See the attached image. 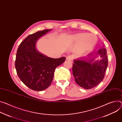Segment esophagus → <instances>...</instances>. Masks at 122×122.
Returning <instances> with one entry per match:
<instances>
[{
    "instance_id": "34e87169",
    "label": "esophagus",
    "mask_w": 122,
    "mask_h": 122,
    "mask_svg": "<svg viewBox=\"0 0 122 122\" xmlns=\"http://www.w3.org/2000/svg\"><path fill=\"white\" fill-rule=\"evenodd\" d=\"M66 59H67V60H68L71 61L73 59V57L71 56V55H68V56L67 57V58H66Z\"/></svg>"
}]
</instances>
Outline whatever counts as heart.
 Segmentation results:
<instances>
[{
    "mask_svg": "<svg viewBox=\"0 0 122 122\" xmlns=\"http://www.w3.org/2000/svg\"><path fill=\"white\" fill-rule=\"evenodd\" d=\"M74 41L79 42L77 49L80 52H84L93 47L97 42V37L92 34L79 33L72 37Z\"/></svg>",
    "mask_w": 122,
    "mask_h": 122,
    "instance_id": "heart-1",
    "label": "heart"
}]
</instances>
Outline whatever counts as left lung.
Instances as JSON below:
<instances>
[{"instance_id": "obj_1", "label": "left lung", "mask_w": 122, "mask_h": 122, "mask_svg": "<svg viewBox=\"0 0 122 122\" xmlns=\"http://www.w3.org/2000/svg\"><path fill=\"white\" fill-rule=\"evenodd\" d=\"M96 55L99 54L102 59L92 63L94 58L87 60H74L72 64V73L75 82L85 89H91L103 80L108 65L106 49H100ZM93 54H90V56Z\"/></svg>"}]
</instances>
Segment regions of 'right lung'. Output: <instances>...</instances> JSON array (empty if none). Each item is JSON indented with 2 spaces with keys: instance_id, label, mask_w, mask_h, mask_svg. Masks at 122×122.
<instances>
[{
  "instance_id": "right-lung-1",
  "label": "right lung",
  "mask_w": 122,
  "mask_h": 122,
  "mask_svg": "<svg viewBox=\"0 0 122 122\" xmlns=\"http://www.w3.org/2000/svg\"><path fill=\"white\" fill-rule=\"evenodd\" d=\"M50 30H44L29 35L19 45L15 67L20 79L31 90L41 91L51 84L54 72L66 60L47 57L36 49L37 40Z\"/></svg>"
}]
</instances>
